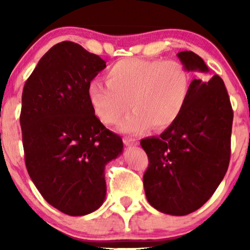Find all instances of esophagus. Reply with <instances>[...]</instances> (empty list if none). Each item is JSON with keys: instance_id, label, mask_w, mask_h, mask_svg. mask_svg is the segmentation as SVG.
<instances>
[{"instance_id": "1", "label": "esophagus", "mask_w": 250, "mask_h": 250, "mask_svg": "<svg viewBox=\"0 0 250 250\" xmlns=\"http://www.w3.org/2000/svg\"><path fill=\"white\" fill-rule=\"evenodd\" d=\"M123 142H124L125 146H138V145H139L138 140H136V139H132V138H127V136L123 139Z\"/></svg>"}]
</instances>
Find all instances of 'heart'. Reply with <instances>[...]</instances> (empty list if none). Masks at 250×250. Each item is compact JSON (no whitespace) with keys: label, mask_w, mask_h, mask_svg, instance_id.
Masks as SVG:
<instances>
[{"label":"heart","mask_w":250,"mask_h":250,"mask_svg":"<svg viewBox=\"0 0 250 250\" xmlns=\"http://www.w3.org/2000/svg\"><path fill=\"white\" fill-rule=\"evenodd\" d=\"M104 85L92 82L88 98L94 114L105 125L121 124V131L141 134L153 126L168 127L182 112L189 97L190 76L176 60L125 58L105 73Z\"/></svg>","instance_id":"1"}]
</instances>
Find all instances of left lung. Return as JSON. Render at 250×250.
<instances>
[{
  "label": "left lung",
  "mask_w": 250,
  "mask_h": 250,
  "mask_svg": "<svg viewBox=\"0 0 250 250\" xmlns=\"http://www.w3.org/2000/svg\"><path fill=\"white\" fill-rule=\"evenodd\" d=\"M177 57L187 70L209 71L192 51H182ZM232 122L230 98L218 75L191 82L176 121L158 138L141 140L149 159L143 187L153 208L183 216L213 196L230 163Z\"/></svg>",
  "instance_id": "obj_1"
}]
</instances>
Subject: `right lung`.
<instances>
[{
  "label": "right lung",
  "mask_w": 250,
  "mask_h": 250,
  "mask_svg": "<svg viewBox=\"0 0 250 250\" xmlns=\"http://www.w3.org/2000/svg\"><path fill=\"white\" fill-rule=\"evenodd\" d=\"M105 61L80 44L51 47L26 81L20 126L30 179L51 206L70 216L97 210L105 198L104 167L123 140L99 121L88 87Z\"/></svg>",
  "instance_id": "1"
}]
</instances>
